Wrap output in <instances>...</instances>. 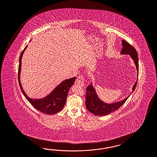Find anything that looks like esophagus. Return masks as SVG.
Here are the masks:
<instances>
[{"label":"esophagus","mask_w":157,"mask_h":157,"mask_svg":"<svg viewBox=\"0 0 157 157\" xmlns=\"http://www.w3.org/2000/svg\"><path fill=\"white\" fill-rule=\"evenodd\" d=\"M85 78L83 75H79L76 78V83L78 85L81 86V87L85 86Z\"/></svg>","instance_id":"34e87169"}]
</instances>
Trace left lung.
Returning a JSON list of instances; mask_svg holds the SVG:
<instances>
[{
	"label": "left lung",
	"instance_id": "obj_1",
	"mask_svg": "<svg viewBox=\"0 0 157 157\" xmlns=\"http://www.w3.org/2000/svg\"><path fill=\"white\" fill-rule=\"evenodd\" d=\"M123 48L121 50V54H128L130 55L131 57L134 60L136 64V67L137 70V75L138 78V70H139V63H138V54L134 47L132 46L130 44L126 42L125 40H123L122 42ZM138 79L136 80V83L133 86L132 93L136 89V86L137 84ZM127 98L121 101L115 102L112 104H107L102 102L101 100L98 98L95 93V91L93 88V86L91 84L86 88V106L88 110L93 114L102 116L109 114L113 111L118 110L126 101Z\"/></svg>",
	"mask_w": 157,
	"mask_h": 157
}]
</instances>
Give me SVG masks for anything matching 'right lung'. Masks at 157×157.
<instances>
[{
	"instance_id": "right-lung-1",
	"label": "right lung",
	"mask_w": 157,
	"mask_h": 157,
	"mask_svg": "<svg viewBox=\"0 0 157 157\" xmlns=\"http://www.w3.org/2000/svg\"><path fill=\"white\" fill-rule=\"evenodd\" d=\"M27 46L21 52L19 58L18 68V81L22 93L28 101L38 110L45 114H54L61 110L65 105L70 88L74 83L76 77L68 79L63 81L46 97L40 99H33L27 96L22 89L20 81V73L21 69V57Z\"/></svg>"
}]
</instances>
